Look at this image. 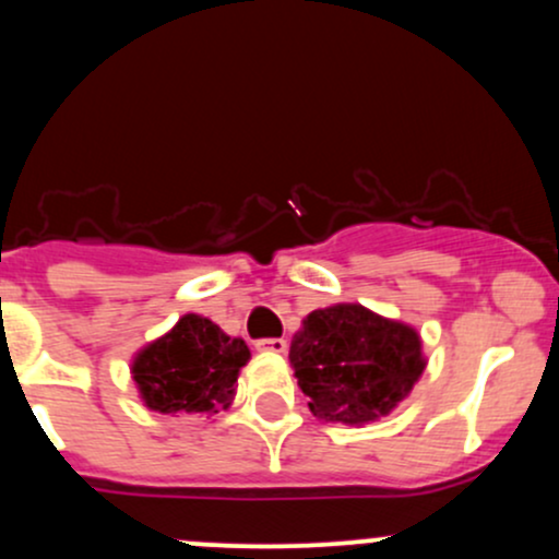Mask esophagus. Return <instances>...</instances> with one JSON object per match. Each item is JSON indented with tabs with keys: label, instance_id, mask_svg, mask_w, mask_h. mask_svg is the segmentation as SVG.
Listing matches in <instances>:
<instances>
[{
	"label": "esophagus",
	"instance_id": "1",
	"mask_svg": "<svg viewBox=\"0 0 559 559\" xmlns=\"http://www.w3.org/2000/svg\"><path fill=\"white\" fill-rule=\"evenodd\" d=\"M254 346L262 352H286V338H260Z\"/></svg>",
	"mask_w": 559,
	"mask_h": 559
}]
</instances>
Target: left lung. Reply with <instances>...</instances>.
Masks as SVG:
<instances>
[{
	"mask_svg": "<svg viewBox=\"0 0 559 559\" xmlns=\"http://www.w3.org/2000/svg\"><path fill=\"white\" fill-rule=\"evenodd\" d=\"M288 360L312 415L346 426L389 415L426 368L415 329L362 305L310 312L294 333Z\"/></svg>",
	"mask_w": 559,
	"mask_h": 559,
	"instance_id": "obj_1",
	"label": "left lung"
}]
</instances>
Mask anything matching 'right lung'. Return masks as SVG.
Segmentation results:
<instances>
[{
    "label": "right lung",
    "instance_id": "add662e5",
    "mask_svg": "<svg viewBox=\"0 0 559 559\" xmlns=\"http://www.w3.org/2000/svg\"><path fill=\"white\" fill-rule=\"evenodd\" d=\"M249 360L243 338H230L213 320L183 316L176 329L139 352L133 381L157 413H217L234 402L239 370Z\"/></svg>",
    "mask_w": 559,
    "mask_h": 559
}]
</instances>
